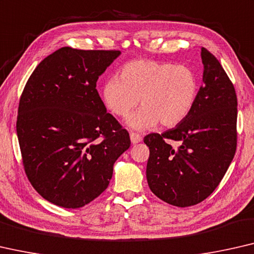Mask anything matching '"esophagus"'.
<instances>
[{
  "instance_id": "1",
  "label": "esophagus",
  "mask_w": 254,
  "mask_h": 254,
  "mask_svg": "<svg viewBox=\"0 0 254 254\" xmlns=\"http://www.w3.org/2000/svg\"><path fill=\"white\" fill-rule=\"evenodd\" d=\"M130 139H131V142L134 145V143H138V142L141 141L142 138H141V135H140V134L134 133V132H131V133H130Z\"/></svg>"
}]
</instances>
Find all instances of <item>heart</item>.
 Masks as SVG:
<instances>
[{"label": "heart", "instance_id": "obj_1", "mask_svg": "<svg viewBox=\"0 0 254 254\" xmlns=\"http://www.w3.org/2000/svg\"><path fill=\"white\" fill-rule=\"evenodd\" d=\"M198 93L195 71L185 65L154 60H133L126 64L120 77H112L104 84L103 99L109 111L127 117L142 106L127 121L138 131L158 123L176 127L190 114Z\"/></svg>", "mask_w": 254, "mask_h": 254}]
</instances>
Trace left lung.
Masks as SVG:
<instances>
[{"label":"left lung","mask_w":254,"mask_h":254,"mask_svg":"<svg viewBox=\"0 0 254 254\" xmlns=\"http://www.w3.org/2000/svg\"><path fill=\"white\" fill-rule=\"evenodd\" d=\"M203 78L194 108L176 127L145 137L150 190L171 205L200 203L220 184L236 151L237 98L219 60L200 48ZM181 143L177 149L167 142Z\"/></svg>","instance_id":"obj_1"}]
</instances>
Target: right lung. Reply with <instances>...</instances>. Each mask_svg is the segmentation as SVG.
Returning <instances> with one entry per match:
<instances>
[{
	"instance_id": "add662e5",
	"label": "right lung",
	"mask_w": 254,
	"mask_h": 254,
	"mask_svg": "<svg viewBox=\"0 0 254 254\" xmlns=\"http://www.w3.org/2000/svg\"><path fill=\"white\" fill-rule=\"evenodd\" d=\"M120 51L65 47L48 56L22 91L17 135L30 184L52 204L78 209L97 198L131 145L107 113L97 81Z\"/></svg>"
}]
</instances>
